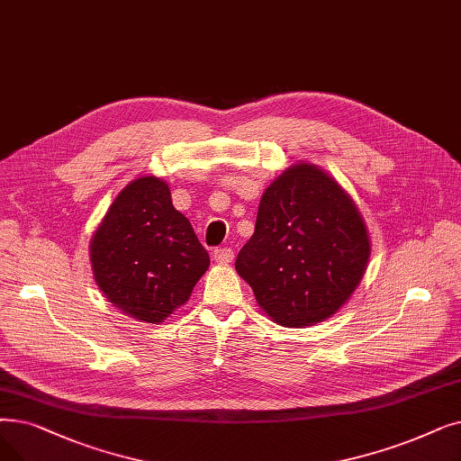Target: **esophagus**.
Listing matches in <instances>:
<instances>
[{
    "instance_id": "obj_1",
    "label": "esophagus",
    "mask_w": 461,
    "mask_h": 461,
    "mask_svg": "<svg viewBox=\"0 0 461 461\" xmlns=\"http://www.w3.org/2000/svg\"><path fill=\"white\" fill-rule=\"evenodd\" d=\"M214 259L220 266H228L233 259V250L231 249H216L214 250Z\"/></svg>"
}]
</instances>
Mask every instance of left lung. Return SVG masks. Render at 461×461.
I'll list each match as a JSON object with an SVG mask.
<instances>
[{
	"label": "left lung",
	"mask_w": 461,
	"mask_h": 461,
	"mask_svg": "<svg viewBox=\"0 0 461 461\" xmlns=\"http://www.w3.org/2000/svg\"><path fill=\"white\" fill-rule=\"evenodd\" d=\"M369 256V231L350 194L322 167L297 162L259 199L235 269L271 322L307 328L348 302Z\"/></svg>",
	"instance_id": "obj_1"
}]
</instances>
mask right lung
Returning a JSON list of instances; mask_svg holds the SVG:
<instances>
[{"label":"right lung","instance_id":"add662e5","mask_svg":"<svg viewBox=\"0 0 461 461\" xmlns=\"http://www.w3.org/2000/svg\"><path fill=\"white\" fill-rule=\"evenodd\" d=\"M90 262L109 303L137 322L159 324L188 302L211 259L173 207L167 183L147 175L114 197L92 235Z\"/></svg>","mask_w":461,"mask_h":461}]
</instances>
